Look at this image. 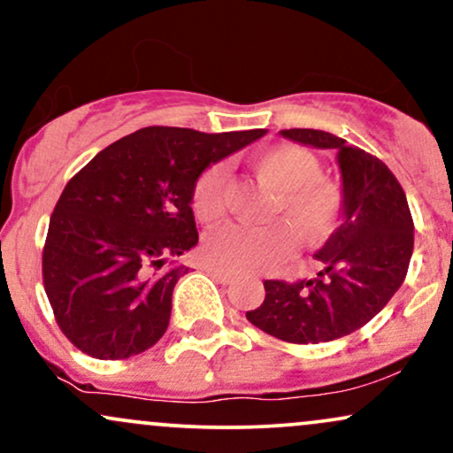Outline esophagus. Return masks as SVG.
<instances>
[{
    "mask_svg": "<svg viewBox=\"0 0 453 453\" xmlns=\"http://www.w3.org/2000/svg\"><path fill=\"white\" fill-rule=\"evenodd\" d=\"M206 273H209L212 279H217V280H219V283H223V285L232 283V279H234L230 273H226V270H221V268H212V266H209V268H206Z\"/></svg>",
    "mask_w": 453,
    "mask_h": 453,
    "instance_id": "34e87169",
    "label": "esophagus"
}]
</instances>
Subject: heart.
<instances>
[{
  "mask_svg": "<svg viewBox=\"0 0 453 453\" xmlns=\"http://www.w3.org/2000/svg\"><path fill=\"white\" fill-rule=\"evenodd\" d=\"M251 168L259 183L274 191L268 211L273 223L264 227H221L211 232L202 244L204 262L230 273H256L277 266L294 253L296 234L306 244H319L341 221V187L321 174L319 161L311 150L289 142L274 144L253 155ZM226 185L227 173L219 164L200 174L191 209L202 223H215L223 217Z\"/></svg>",
  "mask_w": 453,
  "mask_h": 453,
  "instance_id": "b5f03b06",
  "label": "heart"
}]
</instances>
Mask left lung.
Listing matches in <instances>:
<instances>
[{"label":"left lung","instance_id":"left-lung-1","mask_svg":"<svg viewBox=\"0 0 453 453\" xmlns=\"http://www.w3.org/2000/svg\"><path fill=\"white\" fill-rule=\"evenodd\" d=\"M280 136L336 150L342 179V223L315 257L311 280H264L266 298L247 319L280 341L309 345L360 330L407 277L413 219L403 187L375 155L321 129H283Z\"/></svg>","mask_w":453,"mask_h":453}]
</instances>
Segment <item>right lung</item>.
<instances>
[{
	"mask_svg": "<svg viewBox=\"0 0 453 453\" xmlns=\"http://www.w3.org/2000/svg\"><path fill=\"white\" fill-rule=\"evenodd\" d=\"M264 134L144 127L72 176L42 253L46 296L72 345L97 360H126L164 336L174 285L187 274L165 262L197 244V179Z\"/></svg>",
	"mask_w": 453,
	"mask_h": 453,
	"instance_id": "add662e5",
	"label": "right lung"
}]
</instances>
